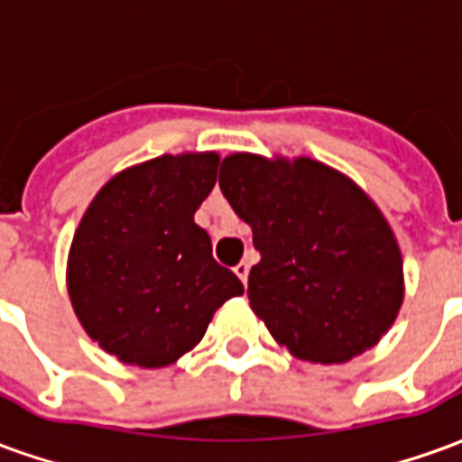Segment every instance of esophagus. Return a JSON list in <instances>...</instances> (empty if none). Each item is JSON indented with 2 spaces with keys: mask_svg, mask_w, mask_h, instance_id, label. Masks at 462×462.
<instances>
[{
  "mask_svg": "<svg viewBox=\"0 0 462 462\" xmlns=\"http://www.w3.org/2000/svg\"><path fill=\"white\" fill-rule=\"evenodd\" d=\"M235 274H237V277L242 280V284L247 287V277H250V264H247V262H240V264L235 267Z\"/></svg>",
  "mask_w": 462,
  "mask_h": 462,
  "instance_id": "1",
  "label": "esophagus"
}]
</instances>
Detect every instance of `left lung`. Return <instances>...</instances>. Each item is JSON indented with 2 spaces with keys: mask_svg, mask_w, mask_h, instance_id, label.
Instances as JSON below:
<instances>
[{
  "mask_svg": "<svg viewBox=\"0 0 462 462\" xmlns=\"http://www.w3.org/2000/svg\"><path fill=\"white\" fill-rule=\"evenodd\" d=\"M220 190L262 254L247 294L274 341L311 364L376 346L406 291L401 247L376 202L307 155L232 152Z\"/></svg>",
  "mask_w": 462,
  "mask_h": 462,
  "instance_id": "1",
  "label": "left lung"
}]
</instances>
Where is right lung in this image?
Segmentation results:
<instances>
[{
	"mask_svg": "<svg viewBox=\"0 0 462 462\" xmlns=\"http://www.w3.org/2000/svg\"><path fill=\"white\" fill-rule=\"evenodd\" d=\"M215 151L161 155L116 172L74 232L66 290L91 339L123 364L162 368L198 346L245 287L212 260L195 210L217 180Z\"/></svg>",
	"mask_w": 462,
	"mask_h": 462,
	"instance_id": "add662e5",
	"label": "right lung"
}]
</instances>
